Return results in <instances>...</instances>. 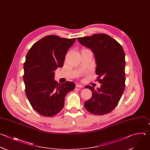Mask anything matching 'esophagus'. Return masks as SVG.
<instances>
[{
    "instance_id": "esophagus-1",
    "label": "esophagus",
    "mask_w": 150,
    "mask_h": 150,
    "mask_svg": "<svg viewBox=\"0 0 150 150\" xmlns=\"http://www.w3.org/2000/svg\"><path fill=\"white\" fill-rule=\"evenodd\" d=\"M76 88H82L83 87V86H82V85H81V84H76Z\"/></svg>"
}]
</instances>
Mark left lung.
Returning a JSON list of instances; mask_svg holds the SVG:
<instances>
[{
    "label": "left lung",
    "mask_w": 150,
    "mask_h": 150,
    "mask_svg": "<svg viewBox=\"0 0 150 150\" xmlns=\"http://www.w3.org/2000/svg\"><path fill=\"white\" fill-rule=\"evenodd\" d=\"M83 46L90 48L95 55L98 75L96 81L101 83L97 91L86 86L92 92L91 99L84 103L85 109L95 115L111 112L118 105L125 89V53L122 46L104 33L78 38Z\"/></svg>",
    "instance_id": "left-lung-1"
}]
</instances>
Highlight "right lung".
<instances>
[{
    "label": "right lung",
    "mask_w": 150,
    "mask_h": 150,
    "mask_svg": "<svg viewBox=\"0 0 150 150\" xmlns=\"http://www.w3.org/2000/svg\"><path fill=\"white\" fill-rule=\"evenodd\" d=\"M76 40L48 35L28 51L23 65L25 92L32 108L44 117H52L64 106L66 95L75 88L72 82L61 84L54 80V71L62 67L66 54Z\"/></svg>",
    "instance_id": "obj_1"
}]
</instances>
